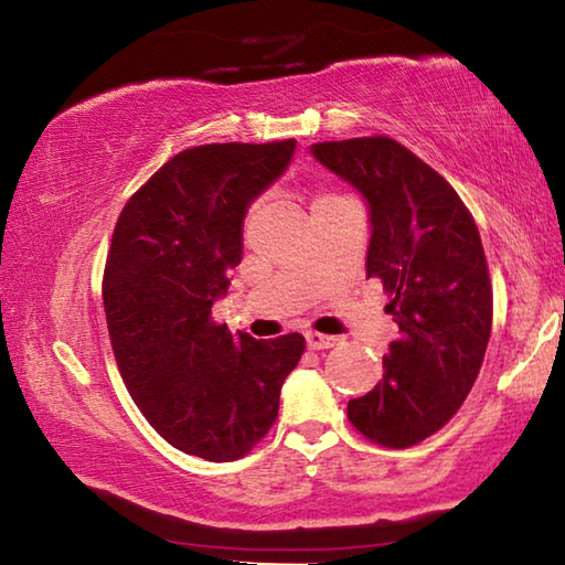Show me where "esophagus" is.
<instances>
[{
    "label": "esophagus",
    "instance_id": "34e87169",
    "mask_svg": "<svg viewBox=\"0 0 565 565\" xmlns=\"http://www.w3.org/2000/svg\"><path fill=\"white\" fill-rule=\"evenodd\" d=\"M335 343H338V338H333V335H323L316 331L306 333V345H309L311 351H323V348H333Z\"/></svg>",
    "mask_w": 565,
    "mask_h": 565
}]
</instances>
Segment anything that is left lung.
Instances as JSON below:
<instances>
[{
	"instance_id": "left-lung-1",
	"label": "left lung",
	"mask_w": 565,
	"mask_h": 565,
	"mask_svg": "<svg viewBox=\"0 0 565 565\" xmlns=\"http://www.w3.org/2000/svg\"><path fill=\"white\" fill-rule=\"evenodd\" d=\"M311 156L365 200V271L383 281L399 328L383 381L348 403V419L377 445L413 447L452 419L484 361L491 284L479 230L452 184L393 138L316 142Z\"/></svg>"
}]
</instances>
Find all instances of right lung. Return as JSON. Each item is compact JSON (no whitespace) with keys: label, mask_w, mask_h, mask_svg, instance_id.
<instances>
[{"label":"right lung","mask_w":565,"mask_h":565,"mask_svg":"<svg viewBox=\"0 0 565 565\" xmlns=\"http://www.w3.org/2000/svg\"><path fill=\"white\" fill-rule=\"evenodd\" d=\"M296 140L178 152L132 194L113 232L104 306L122 383L184 455L232 461L269 433L303 335L256 341L212 321L242 262L249 204L284 175Z\"/></svg>","instance_id":"right-lung-1"}]
</instances>
